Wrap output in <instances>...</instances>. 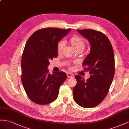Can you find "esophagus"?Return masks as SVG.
Segmentation results:
<instances>
[{"mask_svg":"<svg viewBox=\"0 0 129 129\" xmlns=\"http://www.w3.org/2000/svg\"><path fill=\"white\" fill-rule=\"evenodd\" d=\"M67 76H68V77H69V78H73V77H74V76H73L72 74H71V73H67Z\"/></svg>","mask_w":129,"mask_h":129,"instance_id":"esophagus-1","label":"esophagus"}]
</instances>
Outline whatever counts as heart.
Returning a JSON list of instances; mask_svg holds the SVG:
<instances>
[{
    "mask_svg": "<svg viewBox=\"0 0 129 129\" xmlns=\"http://www.w3.org/2000/svg\"><path fill=\"white\" fill-rule=\"evenodd\" d=\"M70 43L73 49L75 51L77 50H83L85 46V42L83 38L78 36H74L70 39ZM65 45V43L63 41L60 42L58 44L57 47V51L58 53H60Z\"/></svg>",
    "mask_w": 129,
    "mask_h": 129,
    "instance_id": "heart-1",
    "label": "heart"
}]
</instances>
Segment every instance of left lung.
I'll return each instance as SVG.
<instances>
[{"mask_svg": "<svg viewBox=\"0 0 129 129\" xmlns=\"http://www.w3.org/2000/svg\"><path fill=\"white\" fill-rule=\"evenodd\" d=\"M89 41L90 52L83 62L89 71L86 81L77 75L73 89V99L78 105L90 108L96 106L107 95L115 74V57L109 39L102 32L93 30H78Z\"/></svg>", "mask_w": 129, "mask_h": 129, "instance_id": "8db88e82", "label": "left lung"}]
</instances>
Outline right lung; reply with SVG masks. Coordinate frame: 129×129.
<instances>
[{
    "mask_svg": "<svg viewBox=\"0 0 129 129\" xmlns=\"http://www.w3.org/2000/svg\"><path fill=\"white\" fill-rule=\"evenodd\" d=\"M71 29L45 28L34 33L27 41L21 61V82L27 96L36 104L46 105L58 97L60 86L67 79L64 72H52L49 60L57 57L58 42Z\"/></svg>",
    "mask_w": 129,
    "mask_h": 129,
    "instance_id": "1",
    "label": "right lung"
}]
</instances>
